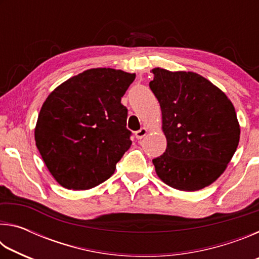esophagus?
<instances>
[{"instance_id":"34e87169","label":"esophagus","mask_w":259,"mask_h":259,"mask_svg":"<svg viewBox=\"0 0 259 259\" xmlns=\"http://www.w3.org/2000/svg\"><path fill=\"white\" fill-rule=\"evenodd\" d=\"M146 135H147V129H146V128L139 129L138 131H136V134H135L136 138H137L138 140H139V139H143L144 137H145Z\"/></svg>"}]
</instances>
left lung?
<instances>
[{"label": "left lung", "instance_id": "8db88e82", "mask_svg": "<svg viewBox=\"0 0 259 259\" xmlns=\"http://www.w3.org/2000/svg\"><path fill=\"white\" fill-rule=\"evenodd\" d=\"M150 88L161 106L163 154L153 160L170 187L199 191L225 171L240 139L233 104L207 78L193 72L152 69Z\"/></svg>", "mask_w": 259, "mask_h": 259}]
</instances>
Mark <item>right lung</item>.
I'll use <instances>...</instances> for the list:
<instances>
[{
  "mask_svg": "<svg viewBox=\"0 0 259 259\" xmlns=\"http://www.w3.org/2000/svg\"><path fill=\"white\" fill-rule=\"evenodd\" d=\"M136 74L91 68L48 96L35 143L50 174L68 190H89L112 176L131 146L128 109L121 104Z\"/></svg>",
  "mask_w": 259,
  "mask_h": 259,
  "instance_id": "1",
  "label": "right lung"
}]
</instances>
